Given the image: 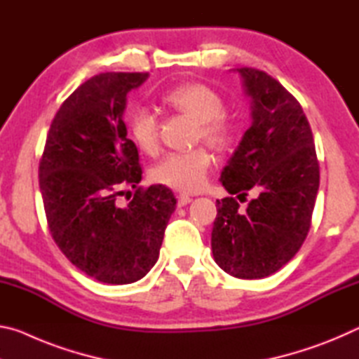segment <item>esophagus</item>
Returning <instances> with one entry per match:
<instances>
[{
  "label": "esophagus",
  "mask_w": 359,
  "mask_h": 359,
  "mask_svg": "<svg viewBox=\"0 0 359 359\" xmlns=\"http://www.w3.org/2000/svg\"><path fill=\"white\" fill-rule=\"evenodd\" d=\"M193 201L191 196H188V194H177V204L179 208H184V205L190 204Z\"/></svg>",
  "instance_id": "34e87169"
}]
</instances>
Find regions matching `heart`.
Returning <instances> with one entry per match:
<instances>
[{"instance_id":"heart-1","label":"heart","mask_w":359,"mask_h":359,"mask_svg":"<svg viewBox=\"0 0 359 359\" xmlns=\"http://www.w3.org/2000/svg\"><path fill=\"white\" fill-rule=\"evenodd\" d=\"M163 102L198 121V136L218 150H226L234 142V125L224 117V102L214 88L204 83L179 85L163 96ZM133 141L145 154L158 150V120L147 107H136L130 115ZM212 158L205 149L185 154L166 155L151 168V179L172 190L193 193L203 188L208 179Z\"/></svg>"}]
</instances>
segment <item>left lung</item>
Wrapping results in <instances>:
<instances>
[{
	"instance_id": "left-lung-1",
	"label": "left lung",
	"mask_w": 359,
	"mask_h": 359,
	"mask_svg": "<svg viewBox=\"0 0 359 359\" xmlns=\"http://www.w3.org/2000/svg\"><path fill=\"white\" fill-rule=\"evenodd\" d=\"M236 72L250 98L252 125L223 168L220 182L241 199L217 201L212 253L226 274L263 278L294 257L311 228L320 168L306 114L293 95L266 72Z\"/></svg>"
}]
</instances>
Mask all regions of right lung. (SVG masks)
I'll list each match as a JSON object with an SVG mask.
<instances>
[{
    "label": "right lung",
    "mask_w": 359,
    "mask_h": 359,
    "mask_svg": "<svg viewBox=\"0 0 359 359\" xmlns=\"http://www.w3.org/2000/svg\"><path fill=\"white\" fill-rule=\"evenodd\" d=\"M147 72H104L72 92L53 118L39 163V188L52 238L95 280L126 285L155 266L174 193L142 179L136 144L123 121L126 95ZM137 193L126 206L116 196Z\"/></svg>",
    "instance_id": "1"
}]
</instances>
